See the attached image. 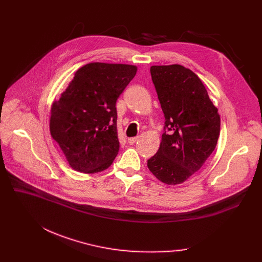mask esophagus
<instances>
[{
	"instance_id": "obj_1",
	"label": "esophagus",
	"mask_w": 262,
	"mask_h": 262,
	"mask_svg": "<svg viewBox=\"0 0 262 262\" xmlns=\"http://www.w3.org/2000/svg\"><path fill=\"white\" fill-rule=\"evenodd\" d=\"M138 137H133V138H128L127 139V142H128V144H134V143H136L137 141H138Z\"/></svg>"
}]
</instances>
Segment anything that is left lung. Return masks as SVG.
I'll return each instance as SVG.
<instances>
[{
	"label": "left lung",
	"mask_w": 262,
	"mask_h": 262,
	"mask_svg": "<svg viewBox=\"0 0 262 262\" xmlns=\"http://www.w3.org/2000/svg\"><path fill=\"white\" fill-rule=\"evenodd\" d=\"M150 75L166 118L158 152L147 168L163 184L178 185L214 150L221 120L201 78L181 64L152 66Z\"/></svg>",
	"instance_id": "8db88e82"
}]
</instances>
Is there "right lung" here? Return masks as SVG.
<instances>
[{
    "label": "right lung",
    "mask_w": 262,
    "mask_h": 262,
    "mask_svg": "<svg viewBox=\"0 0 262 262\" xmlns=\"http://www.w3.org/2000/svg\"><path fill=\"white\" fill-rule=\"evenodd\" d=\"M137 70L133 64L87 63L53 102L50 133L73 170L98 173L114 162L120 146L116 103Z\"/></svg>",
    "instance_id": "add662e5"
}]
</instances>
